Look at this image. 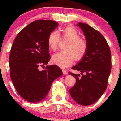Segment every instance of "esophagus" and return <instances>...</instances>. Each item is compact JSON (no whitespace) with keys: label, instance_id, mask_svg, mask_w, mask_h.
<instances>
[{"label":"esophagus","instance_id":"1","mask_svg":"<svg viewBox=\"0 0 121 121\" xmlns=\"http://www.w3.org/2000/svg\"><path fill=\"white\" fill-rule=\"evenodd\" d=\"M62 73H63V74L65 75H66V74H68V72L66 71V70H62Z\"/></svg>","mask_w":121,"mask_h":121}]
</instances>
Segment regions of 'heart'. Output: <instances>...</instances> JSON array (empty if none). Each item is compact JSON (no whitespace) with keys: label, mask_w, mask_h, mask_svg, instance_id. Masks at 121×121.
<instances>
[{"label":"heart","mask_w":121,"mask_h":121,"mask_svg":"<svg viewBox=\"0 0 121 121\" xmlns=\"http://www.w3.org/2000/svg\"><path fill=\"white\" fill-rule=\"evenodd\" d=\"M62 39L68 40L64 51H60L52 56V61L61 68L69 66L76 61L81 60L85 55L87 44L85 40L80 37V34L73 26H68L61 30ZM60 35L57 30L50 33L48 37V45L53 51L57 49Z\"/></svg>","instance_id":"1"}]
</instances>
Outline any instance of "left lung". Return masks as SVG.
I'll return each mask as SVG.
<instances>
[{"label": "left lung", "instance_id": "8db88e82", "mask_svg": "<svg viewBox=\"0 0 121 121\" xmlns=\"http://www.w3.org/2000/svg\"><path fill=\"white\" fill-rule=\"evenodd\" d=\"M85 36L87 49L85 55L72 69L81 72L75 77L76 84L69 90L72 98L78 104L88 106L94 103L105 92L112 68L111 52L106 39L100 32L88 24L78 23Z\"/></svg>", "mask_w": 121, "mask_h": 121}]
</instances>
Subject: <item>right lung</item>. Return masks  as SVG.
<instances>
[{"mask_svg": "<svg viewBox=\"0 0 121 121\" xmlns=\"http://www.w3.org/2000/svg\"><path fill=\"white\" fill-rule=\"evenodd\" d=\"M58 22L38 20L32 22L15 37L9 58L10 77L16 91L30 102L41 101L48 95L55 79L62 74L57 65H47L50 58L48 37ZM47 65L45 70L39 66Z\"/></svg>", "mask_w": 121, "mask_h": 121, "instance_id": "add662e5", "label": "right lung"}]
</instances>
